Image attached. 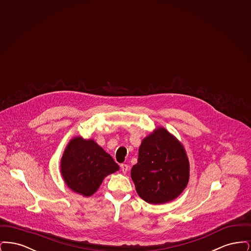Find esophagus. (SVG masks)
<instances>
[{
  "mask_svg": "<svg viewBox=\"0 0 251 251\" xmlns=\"http://www.w3.org/2000/svg\"><path fill=\"white\" fill-rule=\"evenodd\" d=\"M120 168H121V170H122L123 173H127V171L129 170V166L126 165V164H121V165H120Z\"/></svg>",
  "mask_w": 251,
  "mask_h": 251,
  "instance_id": "obj_1",
  "label": "esophagus"
}]
</instances>
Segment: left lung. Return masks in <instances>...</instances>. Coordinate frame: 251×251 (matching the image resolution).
Here are the masks:
<instances>
[{
  "label": "left lung",
  "mask_w": 251,
  "mask_h": 251,
  "mask_svg": "<svg viewBox=\"0 0 251 251\" xmlns=\"http://www.w3.org/2000/svg\"><path fill=\"white\" fill-rule=\"evenodd\" d=\"M131 176L137 194L145 201L168 202L179 196L188 183V158L181 144L160 128L142 141Z\"/></svg>",
  "instance_id": "left-lung-1"
}]
</instances>
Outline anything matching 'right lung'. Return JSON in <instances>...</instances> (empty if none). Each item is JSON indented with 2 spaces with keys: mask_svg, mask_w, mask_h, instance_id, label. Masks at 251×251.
<instances>
[{
  "mask_svg": "<svg viewBox=\"0 0 251 251\" xmlns=\"http://www.w3.org/2000/svg\"><path fill=\"white\" fill-rule=\"evenodd\" d=\"M119 165L93 140L72 139L61 161V172L67 185L84 197L93 195Z\"/></svg>",
  "mask_w": 251,
  "mask_h": 251,
  "instance_id": "add662e5",
  "label": "right lung"
}]
</instances>
